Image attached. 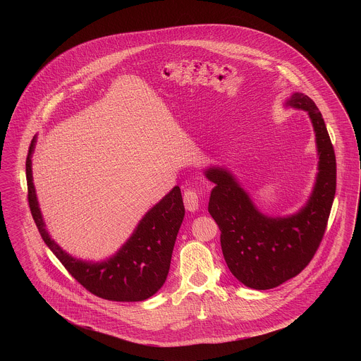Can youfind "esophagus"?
<instances>
[{"label": "esophagus", "mask_w": 361, "mask_h": 361, "mask_svg": "<svg viewBox=\"0 0 361 361\" xmlns=\"http://www.w3.org/2000/svg\"><path fill=\"white\" fill-rule=\"evenodd\" d=\"M199 200H200V193L195 188H188L183 193V203L186 209L189 211H196L199 209Z\"/></svg>", "instance_id": "obj_1"}]
</instances>
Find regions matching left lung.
Listing matches in <instances>:
<instances>
[{"label": "left lung", "instance_id": "1", "mask_svg": "<svg viewBox=\"0 0 361 361\" xmlns=\"http://www.w3.org/2000/svg\"><path fill=\"white\" fill-rule=\"evenodd\" d=\"M288 105L309 112L319 155L312 195L298 214L262 215L228 171H206L215 183L208 212L219 226L226 265L243 285L258 290L272 289L309 265L324 238L336 190V158L321 112L303 93H295Z\"/></svg>", "mask_w": 361, "mask_h": 361}]
</instances>
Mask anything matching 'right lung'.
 <instances>
[{"instance_id":"add662e5","label":"right lung","mask_w":361,"mask_h":361,"mask_svg":"<svg viewBox=\"0 0 361 361\" xmlns=\"http://www.w3.org/2000/svg\"><path fill=\"white\" fill-rule=\"evenodd\" d=\"M32 140L26 157L27 202L36 226L55 257L90 293L111 302H142L153 296L164 285L175 240L185 216L179 186H175L140 221L126 245L109 259L87 262L71 257L49 236L37 206L32 182Z\"/></svg>"}]
</instances>
